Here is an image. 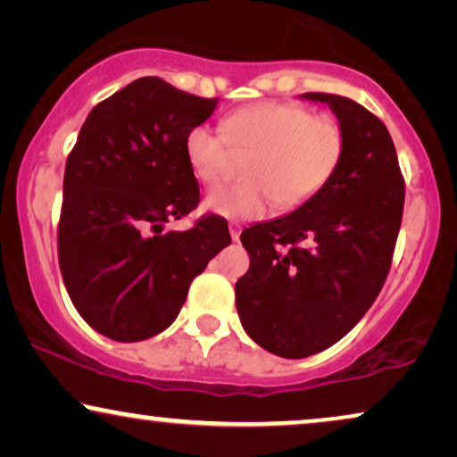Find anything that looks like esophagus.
<instances>
[{"mask_svg": "<svg viewBox=\"0 0 457 457\" xmlns=\"http://www.w3.org/2000/svg\"><path fill=\"white\" fill-rule=\"evenodd\" d=\"M228 230H230V239L239 241V235H241V227H239V224L230 222V224H228Z\"/></svg>", "mask_w": 457, "mask_h": 457, "instance_id": "1", "label": "esophagus"}]
</instances>
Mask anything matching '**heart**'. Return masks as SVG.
I'll return each mask as SVG.
<instances>
[{"label":"heart","mask_w":457,"mask_h":457,"mask_svg":"<svg viewBox=\"0 0 457 457\" xmlns=\"http://www.w3.org/2000/svg\"><path fill=\"white\" fill-rule=\"evenodd\" d=\"M221 130L197 124L185 137V155L204 185L228 177L230 147L252 152L241 185L208 193L205 210L227 220H255L280 208H295L316 195L333 177L345 149L341 124L330 116H312L297 104L262 102L224 118ZM231 145L228 146V143Z\"/></svg>","instance_id":"1"}]
</instances>
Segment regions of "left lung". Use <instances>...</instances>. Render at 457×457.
Listing matches in <instances>:
<instances>
[{"label":"left lung","mask_w":457,"mask_h":457,"mask_svg":"<svg viewBox=\"0 0 457 457\" xmlns=\"http://www.w3.org/2000/svg\"><path fill=\"white\" fill-rule=\"evenodd\" d=\"M327 104L345 135L333 177L291 214L241 233L249 270L237 280L245 333L280 358H308L345 337L383 289L402 227L403 179L389 130L353 99Z\"/></svg>","instance_id":"left-lung-1"}]
</instances>
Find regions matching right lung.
<instances>
[{
    "instance_id": "right-lung-1",
    "label": "right lung",
    "mask_w": 457,
    "mask_h": 457,
    "mask_svg": "<svg viewBox=\"0 0 457 457\" xmlns=\"http://www.w3.org/2000/svg\"><path fill=\"white\" fill-rule=\"evenodd\" d=\"M216 104L143 77L80 127L66 160L58 258L74 308L108 339L143 341L170 327L191 280L230 243L214 214L162 235L199 202L185 137Z\"/></svg>"
}]
</instances>
